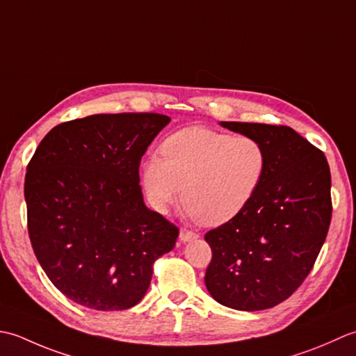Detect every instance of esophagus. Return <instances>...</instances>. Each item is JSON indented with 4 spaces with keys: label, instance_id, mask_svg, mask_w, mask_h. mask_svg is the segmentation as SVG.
Segmentation results:
<instances>
[{
    "label": "esophagus",
    "instance_id": "1",
    "mask_svg": "<svg viewBox=\"0 0 356 356\" xmlns=\"http://www.w3.org/2000/svg\"><path fill=\"white\" fill-rule=\"evenodd\" d=\"M197 238H198V235L192 230H187V229L179 230V239L183 243H188V241H192V239H197Z\"/></svg>",
    "mask_w": 356,
    "mask_h": 356
}]
</instances>
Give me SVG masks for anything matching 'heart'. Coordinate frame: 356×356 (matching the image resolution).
Masks as SVG:
<instances>
[{
	"label": "heart",
	"mask_w": 356,
	"mask_h": 356,
	"mask_svg": "<svg viewBox=\"0 0 356 356\" xmlns=\"http://www.w3.org/2000/svg\"><path fill=\"white\" fill-rule=\"evenodd\" d=\"M161 155L143 163L141 181L150 204L165 212L183 191V206L206 226H220L243 212L267 169L257 140L200 126L170 135Z\"/></svg>",
	"instance_id": "1"
}]
</instances>
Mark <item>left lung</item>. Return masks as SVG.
Instances as JSON below:
<instances>
[{
	"label": "left lung",
	"instance_id": "obj_1",
	"mask_svg": "<svg viewBox=\"0 0 356 356\" xmlns=\"http://www.w3.org/2000/svg\"><path fill=\"white\" fill-rule=\"evenodd\" d=\"M220 124L257 140L267 169L243 212L206 234L212 261L204 282L222 306L270 309L301 286L327 236L330 169L323 152L287 126Z\"/></svg>",
	"mask_w": 356,
	"mask_h": 356
}]
</instances>
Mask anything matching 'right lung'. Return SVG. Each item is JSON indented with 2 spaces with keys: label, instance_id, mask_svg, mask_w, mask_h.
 I'll use <instances>...</instances> for the list:
<instances>
[{
  "label": "right lung",
  "instance_id": "right-lung-1",
  "mask_svg": "<svg viewBox=\"0 0 356 356\" xmlns=\"http://www.w3.org/2000/svg\"><path fill=\"white\" fill-rule=\"evenodd\" d=\"M170 122L159 113H101L63 122L27 165L24 198L35 257L52 284L93 310L143 300L155 261L179 230L144 204L140 163Z\"/></svg>",
  "mask_w": 356,
  "mask_h": 356
}]
</instances>
